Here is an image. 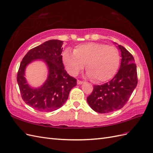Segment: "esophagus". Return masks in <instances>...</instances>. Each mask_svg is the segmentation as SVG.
<instances>
[{
	"instance_id": "esophagus-1",
	"label": "esophagus",
	"mask_w": 153,
	"mask_h": 153,
	"mask_svg": "<svg viewBox=\"0 0 153 153\" xmlns=\"http://www.w3.org/2000/svg\"><path fill=\"white\" fill-rule=\"evenodd\" d=\"M77 84H78V85H81V84H83V81H79V80H77Z\"/></svg>"
}]
</instances>
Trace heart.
<instances>
[{
	"label": "heart",
	"mask_w": 153,
	"mask_h": 153,
	"mask_svg": "<svg viewBox=\"0 0 153 153\" xmlns=\"http://www.w3.org/2000/svg\"><path fill=\"white\" fill-rule=\"evenodd\" d=\"M62 61L67 72L76 76L86 63L87 76L96 81H106L115 75L120 64V55L114 46L89 42L76 47L74 52L66 49Z\"/></svg>",
	"instance_id": "heart-1"
}]
</instances>
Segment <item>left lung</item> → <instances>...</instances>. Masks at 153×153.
Instances as JSON below:
<instances>
[{
	"instance_id": "obj_1",
	"label": "left lung",
	"mask_w": 153,
	"mask_h": 153,
	"mask_svg": "<svg viewBox=\"0 0 153 153\" xmlns=\"http://www.w3.org/2000/svg\"><path fill=\"white\" fill-rule=\"evenodd\" d=\"M117 48L121 57L118 72L110 81L94 86L92 94L87 97L89 106L96 112L108 113L122 108L138 83L134 57L121 45H117Z\"/></svg>"
}]
</instances>
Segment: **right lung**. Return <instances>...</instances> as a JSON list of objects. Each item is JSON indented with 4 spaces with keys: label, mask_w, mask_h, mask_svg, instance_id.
Masks as SVG:
<instances>
[{
    "label": "right lung",
    "mask_w": 153,
    "mask_h": 153,
    "mask_svg": "<svg viewBox=\"0 0 153 153\" xmlns=\"http://www.w3.org/2000/svg\"><path fill=\"white\" fill-rule=\"evenodd\" d=\"M63 41L52 39L28 51L23 57L17 73V83L22 100L29 106L41 112H52L61 107L67 100L71 89L77 85L75 78L69 76L62 61ZM36 60L45 62L49 74L41 87L33 88L27 83L26 66Z\"/></svg>",
    "instance_id": "1"
}]
</instances>
